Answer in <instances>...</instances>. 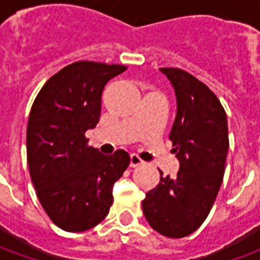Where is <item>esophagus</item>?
I'll list each match as a JSON object with an SVG mask.
<instances>
[{"label": "esophagus", "mask_w": 260, "mask_h": 260, "mask_svg": "<svg viewBox=\"0 0 260 260\" xmlns=\"http://www.w3.org/2000/svg\"><path fill=\"white\" fill-rule=\"evenodd\" d=\"M143 164V160H142L138 154H131V167H138V166H141Z\"/></svg>", "instance_id": "1"}]
</instances>
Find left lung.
I'll return each instance as SVG.
<instances>
[{"mask_svg":"<svg viewBox=\"0 0 260 260\" xmlns=\"http://www.w3.org/2000/svg\"><path fill=\"white\" fill-rule=\"evenodd\" d=\"M175 91L177 114L170 132L180 161L177 177H163L142 202L153 230L182 238L201 227L223 182L229 152L227 115L216 94L178 68H160Z\"/></svg>","mask_w":260,"mask_h":260,"instance_id":"1","label":"left lung"}]
</instances>
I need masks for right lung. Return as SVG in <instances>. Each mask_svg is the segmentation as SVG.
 <instances>
[{"label":"right lung","mask_w":260,"mask_h":260,"mask_svg":"<svg viewBox=\"0 0 260 260\" xmlns=\"http://www.w3.org/2000/svg\"><path fill=\"white\" fill-rule=\"evenodd\" d=\"M126 67L78 61L51 76L33 103L26 132L27 164L37 198L55 225L80 233L104 220L113 186L129 166L87 145L85 132L102 113V93Z\"/></svg>","instance_id":"add662e5"}]
</instances>
